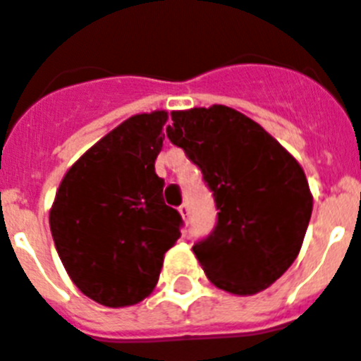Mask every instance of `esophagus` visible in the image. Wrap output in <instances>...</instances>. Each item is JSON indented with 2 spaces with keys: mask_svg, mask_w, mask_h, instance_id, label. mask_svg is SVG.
<instances>
[{
  "mask_svg": "<svg viewBox=\"0 0 361 361\" xmlns=\"http://www.w3.org/2000/svg\"><path fill=\"white\" fill-rule=\"evenodd\" d=\"M178 211H180V214H181V218H183V220H189V205L187 204H183V205H180V207H178Z\"/></svg>",
  "mask_w": 361,
  "mask_h": 361,
  "instance_id": "34e87169",
  "label": "esophagus"
}]
</instances>
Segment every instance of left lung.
I'll list each match as a JSON object with an SVG mask.
<instances>
[{"label": "left lung", "instance_id": "8db88e82", "mask_svg": "<svg viewBox=\"0 0 361 361\" xmlns=\"http://www.w3.org/2000/svg\"><path fill=\"white\" fill-rule=\"evenodd\" d=\"M171 143L185 150L213 190L218 222L192 246L214 286L253 295L298 259L312 216V192L298 159L229 106L172 111Z\"/></svg>", "mask_w": 361, "mask_h": 361}]
</instances>
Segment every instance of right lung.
Returning a JSON list of instances; mask_svg holds the SVG:
<instances>
[{
    "mask_svg": "<svg viewBox=\"0 0 361 361\" xmlns=\"http://www.w3.org/2000/svg\"><path fill=\"white\" fill-rule=\"evenodd\" d=\"M169 114L132 115L69 166L49 211L54 246L80 292L110 308L143 301L181 216L163 202L154 163Z\"/></svg>",
    "mask_w": 361,
    "mask_h": 361,
    "instance_id": "obj_1",
    "label": "right lung"
}]
</instances>
